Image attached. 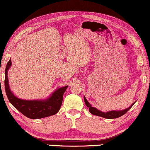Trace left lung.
Listing matches in <instances>:
<instances>
[{
    "label": "left lung",
    "mask_w": 150,
    "mask_h": 150,
    "mask_svg": "<svg viewBox=\"0 0 150 150\" xmlns=\"http://www.w3.org/2000/svg\"><path fill=\"white\" fill-rule=\"evenodd\" d=\"M84 101L86 105L89 108V111L91 114H92L93 115L96 116H99V117H103L105 118H117L121 116L124 115L125 113L128 111L129 109H130L131 107L133 106V104L135 103V102L131 105V106H129V108H127L125 110H111L109 112H102L99 110H98L96 108H94V107H92V106L89 103L88 100H86V97L84 96Z\"/></svg>",
    "instance_id": "8db88e82"
}]
</instances>
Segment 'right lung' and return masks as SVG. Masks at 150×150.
Returning <instances> with one entry per match:
<instances>
[{
  "label": "right lung",
  "instance_id": "obj_1",
  "mask_svg": "<svg viewBox=\"0 0 150 150\" xmlns=\"http://www.w3.org/2000/svg\"><path fill=\"white\" fill-rule=\"evenodd\" d=\"M11 64L10 59L6 64L4 73V88L10 103L24 116L31 119H39L56 115L61 108L63 94L68 86L58 88L46 100L20 99L13 94L9 88L7 73Z\"/></svg>",
  "mask_w": 150,
  "mask_h": 150
}]
</instances>
